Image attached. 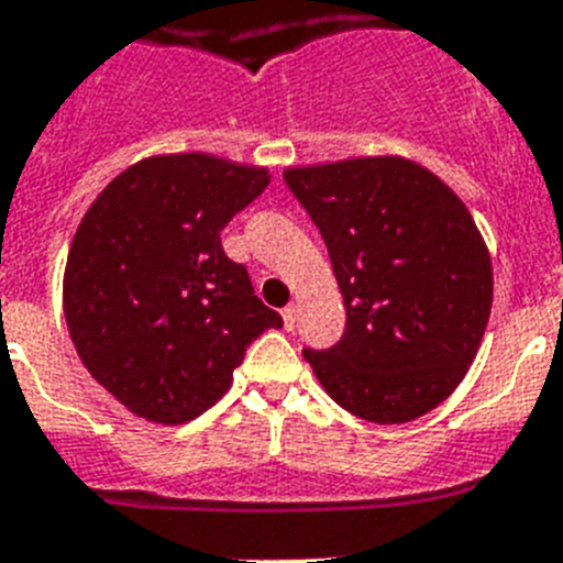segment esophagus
Masks as SVG:
<instances>
[{
  "label": "esophagus",
  "mask_w": 563,
  "mask_h": 563,
  "mask_svg": "<svg viewBox=\"0 0 563 563\" xmlns=\"http://www.w3.org/2000/svg\"><path fill=\"white\" fill-rule=\"evenodd\" d=\"M282 318H285V330L287 332H292L296 330V307H285V310H282Z\"/></svg>",
  "instance_id": "1"
}]
</instances>
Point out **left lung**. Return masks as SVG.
Listing matches in <instances>:
<instances>
[{
  "label": "left lung",
  "instance_id": "left-lung-1",
  "mask_svg": "<svg viewBox=\"0 0 563 563\" xmlns=\"http://www.w3.org/2000/svg\"><path fill=\"white\" fill-rule=\"evenodd\" d=\"M285 183L330 251L346 330L305 350L327 395L361 420L437 409L479 352L494 267L465 202L406 157L287 168Z\"/></svg>",
  "mask_w": 563,
  "mask_h": 563
}]
</instances>
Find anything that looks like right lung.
Here are the masks:
<instances>
[{"label":"right lung","instance_id":"obj_1","mask_svg":"<svg viewBox=\"0 0 563 563\" xmlns=\"http://www.w3.org/2000/svg\"><path fill=\"white\" fill-rule=\"evenodd\" d=\"M267 183V168L206 152L154 154L84 213L64 318L89 375L132 415L163 426L200 417L231 389L247 346L282 327L220 242Z\"/></svg>","mask_w":563,"mask_h":563}]
</instances>
